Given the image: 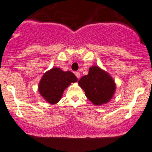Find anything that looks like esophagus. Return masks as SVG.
Segmentation results:
<instances>
[{
  "label": "esophagus",
  "instance_id": "1",
  "mask_svg": "<svg viewBox=\"0 0 152 152\" xmlns=\"http://www.w3.org/2000/svg\"><path fill=\"white\" fill-rule=\"evenodd\" d=\"M75 75H76V77H77L78 79H79V78H80V73H79V72H75Z\"/></svg>",
  "mask_w": 152,
  "mask_h": 152
}]
</instances>
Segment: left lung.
Wrapping results in <instances>:
<instances>
[{
  "label": "left lung",
  "instance_id": "left-lung-1",
  "mask_svg": "<svg viewBox=\"0 0 152 152\" xmlns=\"http://www.w3.org/2000/svg\"><path fill=\"white\" fill-rule=\"evenodd\" d=\"M78 84L84 90L88 99L95 105L108 102L116 90L112 78L96 66L90 67L88 74L83 76Z\"/></svg>",
  "mask_w": 152,
  "mask_h": 152
}]
</instances>
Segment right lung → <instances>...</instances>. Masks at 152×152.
<instances>
[{
	"instance_id": "obj_1",
	"label": "right lung",
	"mask_w": 152,
	"mask_h": 152,
	"mask_svg": "<svg viewBox=\"0 0 152 152\" xmlns=\"http://www.w3.org/2000/svg\"><path fill=\"white\" fill-rule=\"evenodd\" d=\"M77 78L72 72H63L59 68H53L41 78L38 90L48 102L56 104L60 100L63 92L71 83L76 82Z\"/></svg>"
}]
</instances>
